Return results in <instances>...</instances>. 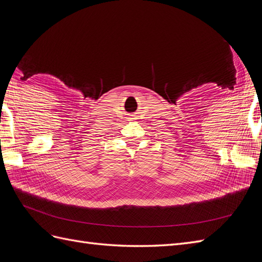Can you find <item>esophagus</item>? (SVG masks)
Masks as SVG:
<instances>
[{"label": "esophagus", "instance_id": "esophagus-1", "mask_svg": "<svg viewBox=\"0 0 262 262\" xmlns=\"http://www.w3.org/2000/svg\"><path fill=\"white\" fill-rule=\"evenodd\" d=\"M134 119H136V118H134L133 115H130V117H128V120H129V121H133Z\"/></svg>", "mask_w": 262, "mask_h": 262}]
</instances>
